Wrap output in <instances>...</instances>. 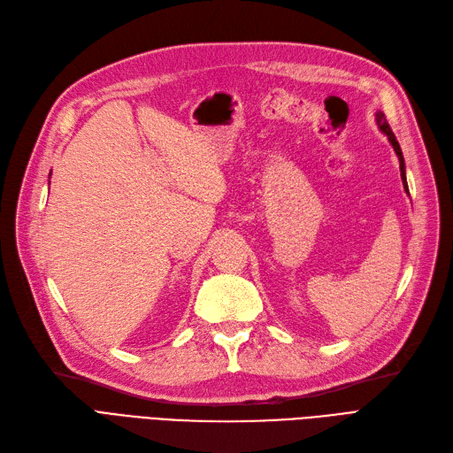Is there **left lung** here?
<instances>
[{"label": "left lung", "mask_w": 453, "mask_h": 453, "mask_svg": "<svg viewBox=\"0 0 453 453\" xmlns=\"http://www.w3.org/2000/svg\"><path fill=\"white\" fill-rule=\"evenodd\" d=\"M377 123H379V127H380V131L388 136V140H389V144L394 146V151H395V155L399 157V168H401V180H403V185H404V191L409 193V185H407V176H404V159H403V151H401V146H399V142H397V138H395V134H394V131H392V127L388 126V121H386V116L382 114V112H377Z\"/></svg>", "instance_id": "1"}]
</instances>
